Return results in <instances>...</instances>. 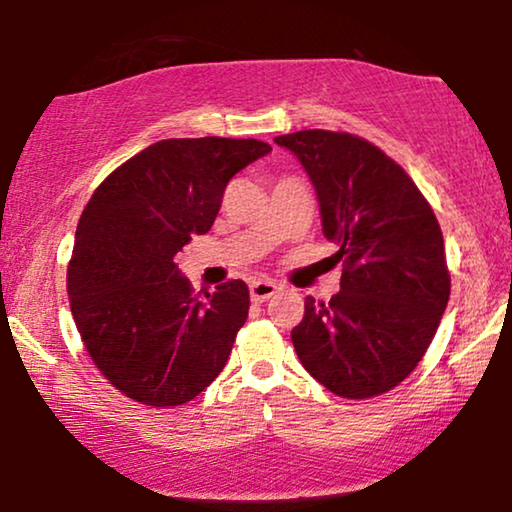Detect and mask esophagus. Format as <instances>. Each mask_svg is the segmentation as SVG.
Segmentation results:
<instances>
[{
	"instance_id": "esophagus-1",
	"label": "esophagus",
	"mask_w": 512,
	"mask_h": 512,
	"mask_svg": "<svg viewBox=\"0 0 512 512\" xmlns=\"http://www.w3.org/2000/svg\"><path fill=\"white\" fill-rule=\"evenodd\" d=\"M249 293H251V300H254V303H265V300L277 296L279 286L275 282H270V279H258V282L249 286Z\"/></svg>"
}]
</instances>
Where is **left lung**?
Returning a JSON list of instances; mask_svg holds the SVG:
<instances>
[{"label": "left lung", "instance_id": "8db88e82", "mask_svg": "<svg viewBox=\"0 0 512 512\" xmlns=\"http://www.w3.org/2000/svg\"><path fill=\"white\" fill-rule=\"evenodd\" d=\"M310 174L326 240L338 244L340 291L305 298L291 331L303 368L342 398L398 387L429 349L450 270L438 219L415 181L368 139L331 130L275 137Z\"/></svg>", "mask_w": 512, "mask_h": 512}]
</instances>
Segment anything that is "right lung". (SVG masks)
<instances>
[{"instance_id": "right-lung-1", "label": "right lung", "mask_w": 512, "mask_h": 512, "mask_svg": "<svg viewBox=\"0 0 512 512\" xmlns=\"http://www.w3.org/2000/svg\"><path fill=\"white\" fill-rule=\"evenodd\" d=\"M272 146L258 139H163L116 167L83 209L67 268L83 347L132 401H193L226 366L249 314L242 279L193 291L174 256L205 235L223 191Z\"/></svg>"}]
</instances>
